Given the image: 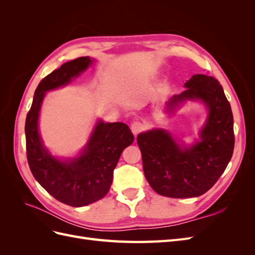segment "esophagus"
Returning <instances> with one entry per match:
<instances>
[{
    "label": "esophagus",
    "mask_w": 255,
    "mask_h": 255,
    "mask_svg": "<svg viewBox=\"0 0 255 255\" xmlns=\"http://www.w3.org/2000/svg\"><path fill=\"white\" fill-rule=\"evenodd\" d=\"M130 129H132V132H133L134 135H137V134H139L141 130L143 129V125L139 121H135L134 123H132Z\"/></svg>",
    "instance_id": "34e87169"
}]
</instances>
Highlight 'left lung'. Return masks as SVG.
I'll return each mask as SVG.
<instances>
[{
  "instance_id": "left-lung-1",
  "label": "left lung",
  "mask_w": 255,
  "mask_h": 255,
  "mask_svg": "<svg viewBox=\"0 0 255 255\" xmlns=\"http://www.w3.org/2000/svg\"><path fill=\"white\" fill-rule=\"evenodd\" d=\"M181 95L168 103L199 99L208 107L201 141L182 149L164 129L137 136L146 181L158 195L169 198L199 197L211 189L226 170L234 150L233 114L220 83L213 76L196 74Z\"/></svg>"
}]
</instances>
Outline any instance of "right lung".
Masks as SVG:
<instances>
[{
    "label": "right lung",
    "instance_id": "1",
    "mask_svg": "<svg viewBox=\"0 0 255 255\" xmlns=\"http://www.w3.org/2000/svg\"><path fill=\"white\" fill-rule=\"evenodd\" d=\"M90 64L89 57L75 58L42 79L25 120L26 157L30 171L51 196L74 207L88 205L106 196L122 151L134 141L133 133L125 123L99 121L78 158L58 160L43 148L38 133V116L45 92L68 84Z\"/></svg>",
    "mask_w": 255,
    "mask_h": 255
}]
</instances>
